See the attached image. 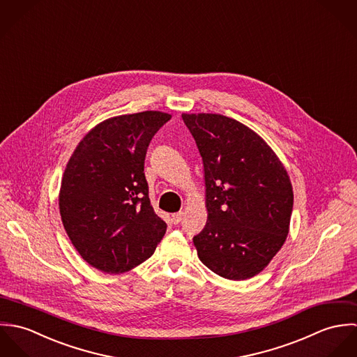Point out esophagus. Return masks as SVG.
Instances as JSON below:
<instances>
[{
    "label": "esophagus",
    "instance_id": "34e87169",
    "mask_svg": "<svg viewBox=\"0 0 357 357\" xmlns=\"http://www.w3.org/2000/svg\"><path fill=\"white\" fill-rule=\"evenodd\" d=\"M181 220H183V213H181V211L172 214V221H173L174 224H178Z\"/></svg>",
    "mask_w": 357,
    "mask_h": 357
}]
</instances>
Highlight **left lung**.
<instances>
[{
  "mask_svg": "<svg viewBox=\"0 0 357 357\" xmlns=\"http://www.w3.org/2000/svg\"><path fill=\"white\" fill-rule=\"evenodd\" d=\"M202 156L207 221L194 236L204 265L229 280L258 275L286 242L287 170L255 130L220 114H183Z\"/></svg>",
  "mask_w": 357,
  "mask_h": 357,
  "instance_id": "left-lung-1",
  "label": "left lung"
}]
</instances>
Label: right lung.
<instances>
[{"instance_id":"obj_1","label":"right lung","mask_w":357,"mask_h":357,"mask_svg":"<svg viewBox=\"0 0 357 357\" xmlns=\"http://www.w3.org/2000/svg\"><path fill=\"white\" fill-rule=\"evenodd\" d=\"M172 118L143 111L108 118L78 143L63 173L59 208L77 252L105 273H123L153 255L166 222L153 211L144 159Z\"/></svg>"}]
</instances>
